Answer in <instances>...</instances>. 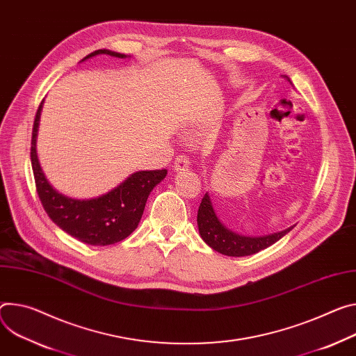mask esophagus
Masks as SVG:
<instances>
[{
  "label": "esophagus",
  "instance_id": "34e87169",
  "mask_svg": "<svg viewBox=\"0 0 356 356\" xmlns=\"http://www.w3.org/2000/svg\"><path fill=\"white\" fill-rule=\"evenodd\" d=\"M188 166H190V160H188V157H186V156H177L176 157V160H175V172H181V170H186V169H188Z\"/></svg>",
  "mask_w": 356,
  "mask_h": 356
}]
</instances>
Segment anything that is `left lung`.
<instances>
[{
    "mask_svg": "<svg viewBox=\"0 0 356 356\" xmlns=\"http://www.w3.org/2000/svg\"><path fill=\"white\" fill-rule=\"evenodd\" d=\"M282 76L293 85V82H291V79L286 75H282ZM197 225H199V233L203 241L209 247H211L214 251L229 257H245V255L255 254L258 251L273 245L274 243H277L280 238H282L286 233H289L296 227V225H291V227L282 232L267 234V236H258V237L238 234L225 227V225L221 222V220L216 214L209 193H206L200 203V207L197 211Z\"/></svg>",
    "mask_w": 356,
    "mask_h": 356,
    "instance_id": "obj_1",
    "label": "left lung"
}]
</instances>
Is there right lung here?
Segmentation results:
<instances>
[{
  "label": "right lung",
  "mask_w": 356,
  "mask_h": 356,
  "mask_svg": "<svg viewBox=\"0 0 356 356\" xmlns=\"http://www.w3.org/2000/svg\"><path fill=\"white\" fill-rule=\"evenodd\" d=\"M131 58L111 49H98L86 55L81 62L96 55ZM44 101L41 102L32 127L31 165L34 172L40 200L49 218L60 230L90 245H109L131 236L142 218L150 191L161 181L168 170H140L132 173L108 193L93 199H72L59 193L42 172L37 136Z\"/></svg>",
  "instance_id": "obj_1"
}]
</instances>
